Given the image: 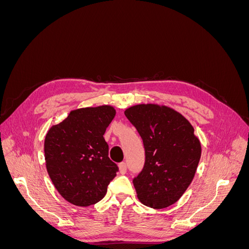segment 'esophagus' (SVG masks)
Returning a JSON list of instances; mask_svg holds the SVG:
<instances>
[{
  "instance_id": "1",
  "label": "esophagus",
  "mask_w": 249,
  "mask_h": 249,
  "mask_svg": "<svg viewBox=\"0 0 249 249\" xmlns=\"http://www.w3.org/2000/svg\"><path fill=\"white\" fill-rule=\"evenodd\" d=\"M126 169H127V167H126V163L125 162H122L119 164V171H120V173H123V175H124V173L126 172Z\"/></svg>"
}]
</instances>
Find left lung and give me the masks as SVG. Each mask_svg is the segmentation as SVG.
Segmentation results:
<instances>
[{
  "instance_id": "obj_1",
  "label": "left lung",
  "mask_w": 249,
  "mask_h": 249,
  "mask_svg": "<svg viewBox=\"0 0 249 249\" xmlns=\"http://www.w3.org/2000/svg\"><path fill=\"white\" fill-rule=\"evenodd\" d=\"M145 149L144 166L134 178L138 199L153 209L177 202L191 184L201 146L191 124L178 112L154 104L124 111Z\"/></svg>"
}]
</instances>
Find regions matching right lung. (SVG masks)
<instances>
[{"mask_svg":"<svg viewBox=\"0 0 249 249\" xmlns=\"http://www.w3.org/2000/svg\"><path fill=\"white\" fill-rule=\"evenodd\" d=\"M114 116L111 106L77 109L47 134L48 173L60 195L74 206L88 207L102 200L116 177L118 166L110 160L104 139Z\"/></svg>","mask_w":249,"mask_h":249,"instance_id":"obj_1","label":"right lung"}]
</instances>
